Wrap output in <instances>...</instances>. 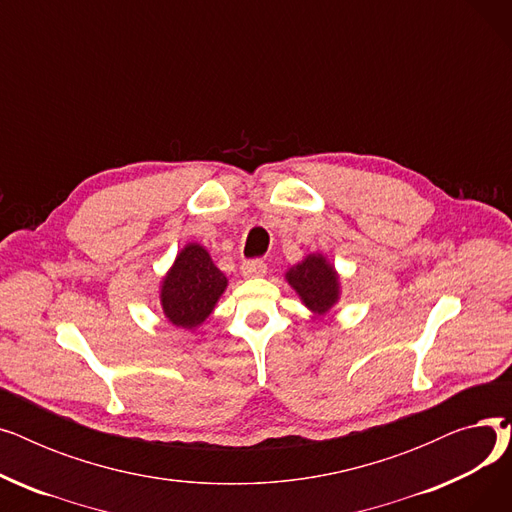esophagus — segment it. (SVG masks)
Masks as SVG:
<instances>
[{"mask_svg": "<svg viewBox=\"0 0 512 512\" xmlns=\"http://www.w3.org/2000/svg\"><path fill=\"white\" fill-rule=\"evenodd\" d=\"M240 270L247 278H257V276H263L267 272V265L261 259H247V261H242Z\"/></svg>", "mask_w": 512, "mask_h": 512, "instance_id": "esophagus-1", "label": "esophagus"}]
</instances>
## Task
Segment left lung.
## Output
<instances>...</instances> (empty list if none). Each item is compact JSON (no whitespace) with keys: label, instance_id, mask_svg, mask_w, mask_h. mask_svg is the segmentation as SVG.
I'll use <instances>...</instances> for the list:
<instances>
[{"label":"left lung","instance_id":"1","mask_svg":"<svg viewBox=\"0 0 512 512\" xmlns=\"http://www.w3.org/2000/svg\"><path fill=\"white\" fill-rule=\"evenodd\" d=\"M228 280L199 245H188L176 257L161 286L164 313L176 326L197 328L222 297Z\"/></svg>","mask_w":512,"mask_h":512}]
</instances>
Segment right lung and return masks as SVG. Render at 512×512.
<instances>
[{
	"instance_id": "add662e5",
	"label": "right lung",
	"mask_w": 512,
	"mask_h": 512,
	"mask_svg": "<svg viewBox=\"0 0 512 512\" xmlns=\"http://www.w3.org/2000/svg\"><path fill=\"white\" fill-rule=\"evenodd\" d=\"M290 286L301 294V299L315 313H326L338 301V276L334 267L321 257L309 255L303 263L286 274Z\"/></svg>"
}]
</instances>
